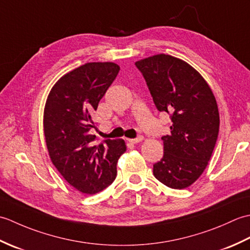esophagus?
<instances>
[{
  "instance_id": "1",
  "label": "esophagus",
  "mask_w": 250,
  "mask_h": 250,
  "mask_svg": "<svg viewBox=\"0 0 250 250\" xmlns=\"http://www.w3.org/2000/svg\"><path fill=\"white\" fill-rule=\"evenodd\" d=\"M143 139H144V137H143L142 135H140V136H137L136 139H130V140H129V142H130V143H132V144H137V143L142 142V141H143Z\"/></svg>"
}]
</instances>
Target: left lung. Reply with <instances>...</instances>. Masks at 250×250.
Segmentation results:
<instances>
[{
    "label": "left lung",
    "mask_w": 250,
    "mask_h": 250,
    "mask_svg": "<svg viewBox=\"0 0 250 250\" xmlns=\"http://www.w3.org/2000/svg\"><path fill=\"white\" fill-rule=\"evenodd\" d=\"M159 111L171 115V133L162 136L164 155L153 175L173 189H185L204 172L219 132V111L208 83L178 58L155 55L135 62Z\"/></svg>",
    "instance_id": "1"
}]
</instances>
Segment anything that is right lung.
<instances>
[{
	"mask_svg": "<svg viewBox=\"0 0 250 250\" xmlns=\"http://www.w3.org/2000/svg\"><path fill=\"white\" fill-rule=\"evenodd\" d=\"M113 62H89L63 75L51 88L44 109V134L51 162L79 192L95 194L114 182L124 140L97 143L90 134L92 114L118 75Z\"/></svg>",
	"mask_w": 250,
	"mask_h": 250,
	"instance_id": "obj_1",
	"label": "right lung"
}]
</instances>
